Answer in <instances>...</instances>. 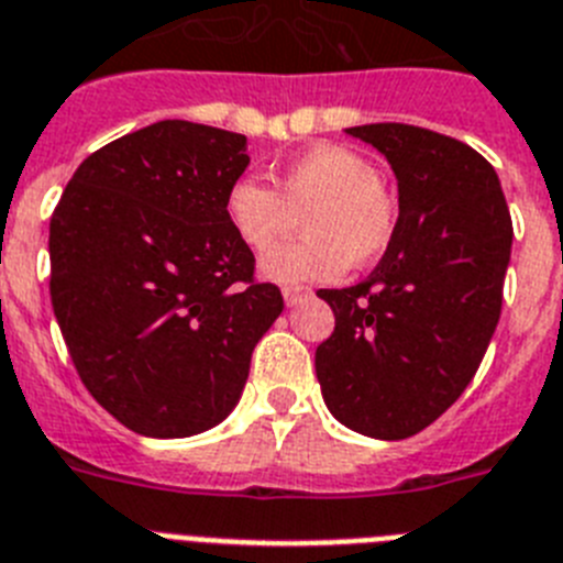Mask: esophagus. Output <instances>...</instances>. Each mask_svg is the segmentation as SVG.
Here are the masks:
<instances>
[{"label": "esophagus", "instance_id": "1", "mask_svg": "<svg viewBox=\"0 0 563 563\" xmlns=\"http://www.w3.org/2000/svg\"><path fill=\"white\" fill-rule=\"evenodd\" d=\"M306 295H309V288H302V286L283 288V300H286V306H297V300H302Z\"/></svg>", "mask_w": 563, "mask_h": 563}]
</instances>
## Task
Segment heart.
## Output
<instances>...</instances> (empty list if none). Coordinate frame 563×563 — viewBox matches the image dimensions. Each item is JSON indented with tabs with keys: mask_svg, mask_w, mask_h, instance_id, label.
Returning a JSON list of instances; mask_svg holds the SVG:
<instances>
[{
	"mask_svg": "<svg viewBox=\"0 0 563 563\" xmlns=\"http://www.w3.org/2000/svg\"><path fill=\"white\" fill-rule=\"evenodd\" d=\"M227 221L254 254L274 249L303 221L310 238L275 250L263 275L277 283L334 280L345 268L379 261L397 234V200L376 166L345 146H314L297 155L277 189L243 175L227 189Z\"/></svg>",
	"mask_w": 563,
	"mask_h": 563,
	"instance_id": "b5f03b06",
	"label": "heart"
}]
</instances>
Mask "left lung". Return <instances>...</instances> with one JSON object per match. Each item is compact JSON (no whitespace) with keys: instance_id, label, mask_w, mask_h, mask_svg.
Segmentation results:
<instances>
[{"instance_id":"8db88e82","label":"left lung","mask_w":563,"mask_h":563,"mask_svg":"<svg viewBox=\"0 0 563 563\" xmlns=\"http://www.w3.org/2000/svg\"><path fill=\"white\" fill-rule=\"evenodd\" d=\"M397 175V234L368 280L320 288L334 334L317 345L322 399L345 428L408 439L471 385L501 314L512 221L473 146L410 124L345 130Z\"/></svg>"}]
</instances>
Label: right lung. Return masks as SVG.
Masks as SVG:
<instances>
[{
    "mask_svg": "<svg viewBox=\"0 0 563 563\" xmlns=\"http://www.w3.org/2000/svg\"><path fill=\"white\" fill-rule=\"evenodd\" d=\"M246 135L158 121L81 161L51 218V300L92 399L141 437L214 428L283 311L227 221Z\"/></svg>",
    "mask_w": 563,
    "mask_h": 563,
    "instance_id": "obj_1",
    "label": "right lung"
}]
</instances>
